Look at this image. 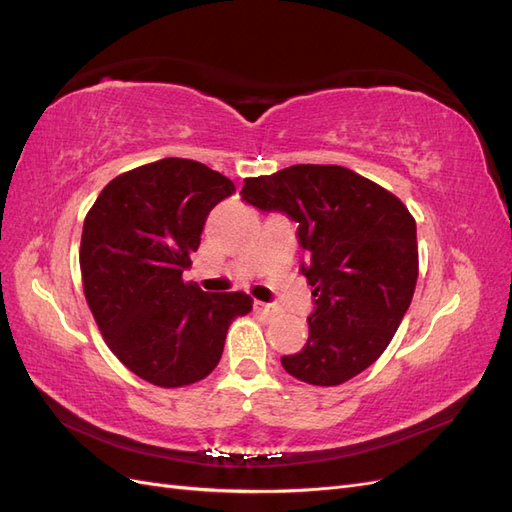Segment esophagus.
I'll return each instance as SVG.
<instances>
[{"label":"esophagus","mask_w":512,"mask_h":512,"mask_svg":"<svg viewBox=\"0 0 512 512\" xmlns=\"http://www.w3.org/2000/svg\"><path fill=\"white\" fill-rule=\"evenodd\" d=\"M254 309L262 316H275L277 307L273 303H265V301H254Z\"/></svg>","instance_id":"34e87169"}]
</instances>
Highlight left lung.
<instances>
[{
  "label": "left lung",
  "instance_id": "8db88e82",
  "mask_svg": "<svg viewBox=\"0 0 512 512\" xmlns=\"http://www.w3.org/2000/svg\"><path fill=\"white\" fill-rule=\"evenodd\" d=\"M241 198L297 222L314 286L301 352L282 356L290 376L316 386L361 374L391 344L418 277L416 222L404 203L344 166L297 164L245 179Z\"/></svg>",
  "mask_w": 512,
  "mask_h": 512
}]
</instances>
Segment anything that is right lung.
<instances>
[{"mask_svg": "<svg viewBox=\"0 0 512 512\" xmlns=\"http://www.w3.org/2000/svg\"><path fill=\"white\" fill-rule=\"evenodd\" d=\"M235 183L209 166L164 158L100 192L81 237V273L108 348L164 389L203 380L220 363L230 322L252 309L245 292L183 284L209 211Z\"/></svg>", "mask_w": 512, "mask_h": 512, "instance_id": "obj_1", "label": "right lung"}]
</instances>
